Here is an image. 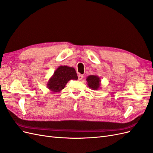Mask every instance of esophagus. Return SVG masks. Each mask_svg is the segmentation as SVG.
<instances>
[{
  "mask_svg": "<svg viewBox=\"0 0 153 153\" xmlns=\"http://www.w3.org/2000/svg\"><path fill=\"white\" fill-rule=\"evenodd\" d=\"M82 78H83V75H78V80H82Z\"/></svg>",
  "mask_w": 153,
  "mask_h": 153,
  "instance_id": "1",
  "label": "esophagus"
}]
</instances>
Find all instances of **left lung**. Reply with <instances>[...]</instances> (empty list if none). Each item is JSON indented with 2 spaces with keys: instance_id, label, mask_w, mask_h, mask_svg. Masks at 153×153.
<instances>
[{
  "instance_id": "obj_1",
  "label": "left lung",
  "mask_w": 153,
  "mask_h": 153,
  "mask_svg": "<svg viewBox=\"0 0 153 153\" xmlns=\"http://www.w3.org/2000/svg\"><path fill=\"white\" fill-rule=\"evenodd\" d=\"M87 85L92 90H98L101 85L100 78L98 75H89L86 78Z\"/></svg>"
}]
</instances>
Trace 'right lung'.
<instances>
[{"label":"right lung","instance_id":"right-lung-1","mask_svg":"<svg viewBox=\"0 0 153 153\" xmlns=\"http://www.w3.org/2000/svg\"><path fill=\"white\" fill-rule=\"evenodd\" d=\"M76 72L74 68L60 66L48 80L47 86L53 93L62 91L70 80H77Z\"/></svg>","mask_w":153,"mask_h":153}]
</instances>
